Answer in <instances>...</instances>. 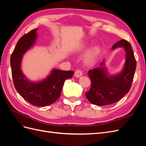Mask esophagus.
<instances>
[{"instance_id": "obj_1", "label": "esophagus", "mask_w": 146, "mask_h": 146, "mask_svg": "<svg viewBox=\"0 0 146 146\" xmlns=\"http://www.w3.org/2000/svg\"><path fill=\"white\" fill-rule=\"evenodd\" d=\"M82 74H83V73H82V70L80 69H77L76 70V72H75L74 76L77 78H79L82 76Z\"/></svg>"}]
</instances>
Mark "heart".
<instances>
[{
    "label": "heart",
    "instance_id": "b5f03b06",
    "mask_svg": "<svg viewBox=\"0 0 146 146\" xmlns=\"http://www.w3.org/2000/svg\"><path fill=\"white\" fill-rule=\"evenodd\" d=\"M100 53V48L98 46H95L92 47L91 49L87 52L85 58H84V62L87 65L93 64L98 58V57Z\"/></svg>",
    "mask_w": 146,
    "mask_h": 146
}]
</instances>
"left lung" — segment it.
Wrapping results in <instances>:
<instances>
[{"mask_svg":"<svg viewBox=\"0 0 146 146\" xmlns=\"http://www.w3.org/2000/svg\"><path fill=\"white\" fill-rule=\"evenodd\" d=\"M124 48L126 52L125 63L122 71L114 76L108 75L104 61L101 67L88 71L91 86L85 93L91 104L103 106L115 103L122 98L130 90L136 68V61L130 44L125 39L115 43L111 47Z\"/></svg>","mask_w":146,"mask_h":146,"instance_id":"8db88e82","label":"left lung"}]
</instances>
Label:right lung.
<instances>
[{
  "mask_svg": "<svg viewBox=\"0 0 146 146\" xmlns=\"http://www.w3.org/2000/svg\"><path fill=\"white\" fill-rule=\"evenodd\" d=\"M38 30L30 31L19 39L11 54L10 64L13 83L20 96L35 106L46 107L60 98L64 81L72 78L74 72L54 69L44 80L37 82H31L25 77L21 69L22 59L36 41Z\"/></svg>",
  "mask_w": 146,
  "mask_h": 146,
  "instance_id": "add662e5",
  "label": "right lung"
}]
</instances>
